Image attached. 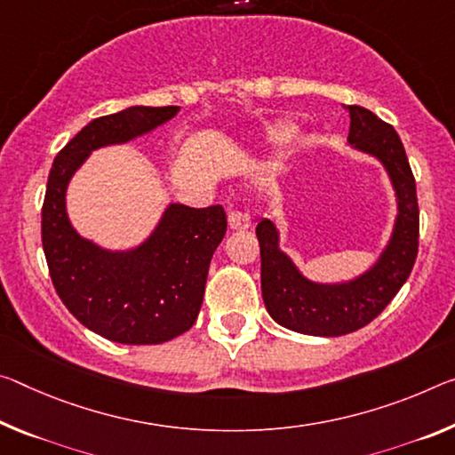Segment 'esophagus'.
Returning <instances> with one entry per match:
<instances>
[{
	"label": "esophagus",
	"mask_w": 455,
	"mask_h": 455,
	"mask_svg": "<svg viewBox=\"0 0 455 455\" xmlns=\"http://www.w3.org/2000/svg\"><path fill=\"white\" fill-rule=\"evenodd\" d=\"M228 227L233 230L249 228L251 227V216L247 212H241V211L228 212Z\"/></svg>",
	"instance_id": "1"
}]
</instances>
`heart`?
<instances>
[{
    "instance_id": "obj_1",
    "label": "heart",
    "mask_w": 455,
    "mask_h": 455,
    "mask_svg": "<svg viewBox=\"0 0 455 455\" xmlns=\"http://www.w3.org/2000/svg\"><path fill=\"white\" fill-rule=\"evenodd\" d=\"M291 133H293L291 127H283V129H279V132L275 133V140L277 141H287L291 137Z\"/></svg>"
}]
</instances>
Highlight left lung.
Wrapping results in <instances>:
<instances>
[{"label": "left lung", "instance_id": "8db88e82", "mask_svg": "<svg viewBox=\"0 0 455 455\" xmlns=\"http://www.w3.org/2000/svg\"><path fill=\"white\" fill-rule=\"evenodd\" d=\"M350 113L348 146L383 165L395 192L396 216L391 236L363 273L342 281H314L281 249L279 228L259 220L261 291L267 312L279 326L307 336L334 338L372 322L405 283L419 244L415 178L395 129L369 109L344 105Z\"/></svg>", "mask_w": 455, "mask_h": 455}]
</instances>
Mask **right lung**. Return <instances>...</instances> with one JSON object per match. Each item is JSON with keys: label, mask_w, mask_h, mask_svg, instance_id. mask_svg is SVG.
Instances as JSON below:
<instances>
[{"label": "right lung", "mask_w": 455, "mask_h": 455, "mask_svg": "<svg viewBox=\"0 0 455 455\" xmlns=\"http://www.w3.org/2000/svg\"><path fill=\"white\" fill-rule=\"evenodd\" d=\"M180 107H127L92 119L60 149L42 206V247L54 290L75 318L119 344H162L198 318L208 267L227 233L222 206L170 202L141 243L105 249L72 227L67 190L95 149L124 146L174 119Z\"/></svg>", "instance_id": "obj_1"}]
</instances>
